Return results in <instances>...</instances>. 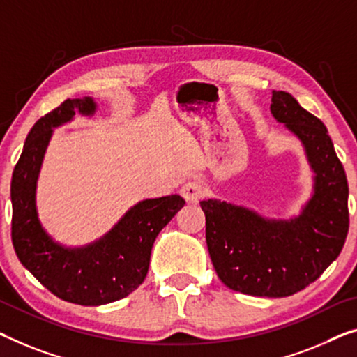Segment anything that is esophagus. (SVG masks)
Wrapping results in <instances>:
<instances>
[{
	"instance_id": "obj_1",
	"label": "esophagus",
	"mask_w": 357,
	"mask_h": 357,
	"mask_svg": "<svg viewBox=\"0 0 357 357\" xmlns=\"http://www.w3.org/2000/svg\"><path fill=\"white\" fill-rule=\"evenodd\" d=\"M181 195L188 204H197L204 197V188L197 181H189L181 188Z\"/></svg>"
}]
</instances>
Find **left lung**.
<instances>
[{"mask_svg": "<svg viewBox=\"0 0 357 357\" xmlns=\"http://www.w3.org/2000/svg\"><path fill=\"white\" fill-rule=\"evenodd\" d=\"M271 114L300 139L314 173L300 215L275 220L220 199L200 206L222 284L245 295L282 298L306 289L338 258L349 226L348 181L327 128L294 96L273 91Z\"/></svg>", "mask_w": 357, "mask_h": 357, "instance_id": "8db88e82", "label": "left lung"}]
</instances>
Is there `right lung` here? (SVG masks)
Returning a JSON list of instances; mask_svg holds the SVG:
<instances>
[{"label":"right lung","instance_id":"right-lung-1","mask_svg":"<svg viewBox=\"0 0 357 357\" xmlns=\"http://www.w3.org/2000/svg\"><path fill=\"white\" fill-rule=\"evenodd\" d=\"M98 110L93 98L67 99L36 121L10 181L13 243L20 263L63 301L100 306L121 300L144 282L152 245L184 206L179 195L146 199L132 205L102 237L88 245L66 247L43 227L36 210V183L54 128Z\"/></svg>","mask_w":357,"mask_h":357}]
</instances>
